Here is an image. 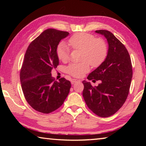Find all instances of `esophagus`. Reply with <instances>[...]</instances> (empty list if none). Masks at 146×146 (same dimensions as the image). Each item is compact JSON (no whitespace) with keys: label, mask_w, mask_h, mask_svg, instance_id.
I'll return each mask as SVG.
<instances>
[{"label":"esophagus","mask_w":146,"mask_h":146,"mask_svg":"<svg viewBox=\"0 0 146 146\" xmlns=\"http://www.w3.org/2000/svg\"><path fill=\"white\" fill-rule=\"evenodd\" d=\"M79 80H77V79H72V80H71V84H74L75 83H76V82H79Z\"/></svg>","instance_id":"1"}]
</instances>
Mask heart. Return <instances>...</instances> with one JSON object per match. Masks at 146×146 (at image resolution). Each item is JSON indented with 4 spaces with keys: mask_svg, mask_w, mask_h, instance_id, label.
Segmentation results:
<instances>
[{
    "mask_svg": "<svg viewBox=\"0 0 146 146\" xmlns=\"http://www.w3.org/2000/svg\"><path fill=\"white\" fill-rule=\"evenodd\" d=\"M68 45L73 49L82 51L80 63H71L66 68V73L74 77H81L90 70V65L97 68L105 60L108 55V46L104 40L96 38L89 33H76L68 40ZM70 48L64 43L59 44L56 49L58 58L67 62L70 56Z\"/></svg>",
    "mask_w": 146,
    "mask_h": 146,
    "instance_id": "heart-1",
    "label": "heart"
}]
</instances>
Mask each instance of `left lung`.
<instances>
[{"mask_svg": "<svg viewBox=\"0 0 146 146\" xmlns=\"http://www.w3.org/2000/svg\"><path fill=\"white\" fill-rule=\"evenodd\" d=\"M95 32L107 38L108 55L88 76V80H100V83L93 87L90 82L82 81V95L88 107L95 114L108 117L114 115L127 99L133 76L132 64L127 49L114 35L102 29Z\"/></svg>", "mask_w": 146, "mask_h": 146, "instance_id": "1", "label": "left lung"}]
</instances>
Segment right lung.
Listing matches in <instances>:
<instances>
[{"label":"right lung","mask_w":146,"mask_h":146,"mask_svg":"<svg viewBox=\"0 0 146 146\" xmlns=\"http://www.w3.org/2000/svg\"><path fill=\"white\" fill-rule=\"evenodd\" d=\"M67 31L49 28L29 44L20 72L24 97L38 112L48 114L62 105L68 97L71 83L65 78L59 82L51 76V70L58 65L56 49Z\"/></svg>","instance_id":"right-lung-1"}]
</instances>
